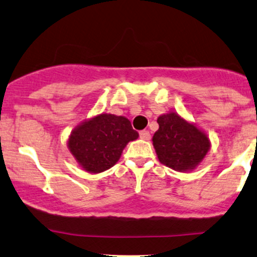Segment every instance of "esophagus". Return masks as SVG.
Segmentation results:
<instances>
[{"label":"esophagus","mask_w":257,"mask_h":257,"mask_svg":"<svg viewBox=\"0 0 257 257\" xmlns=\"http://www.w3.org/2000/svg\"><path fill=\"white\" fill-rule=\"evenodd\" d=\"M140 138L143 139V140H150V138H151V134H150L149 131H141L140 132Z\"/></svg>","instance_id":"34e87169"}]
</instances>
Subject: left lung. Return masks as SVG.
Here are the masks:
<instances>
[{"label": "left lung", "mask_w": 257, "mask_h": 257, "mask_svg": "<svg viewBox=\"0 0 257 257\" xmlns=\"http://www.w3.org/2000/svg\"><path fill=\"white\" fill-rule=\"evenodd\" d=\"M158 131L153 135V147L159 162L176 172L196 168L210 150V141L204 132L175 112L158 117Z\"/></svg>", "instance_id": "obj_1"}]
</instances>
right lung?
Instances as JSON below:
<instances>
[{
    "label": "right lung",
    "instance_id": "add662e5",
    "mask_svg": "<svg viewBox=\"0 0 257 257\" xmlns=\"http://www.w3.org/2000/svg\"><path fill=\"white\" fill-rule=\"evenodd\" d=\"M138 138L139 133L133 129L128 118L101 113L76 126L67 146L79 166L98 174L113 167L126 144Z\"/></svg>",
    "mask_w": 257,
    "mask_h": 257
}]
</instances>
